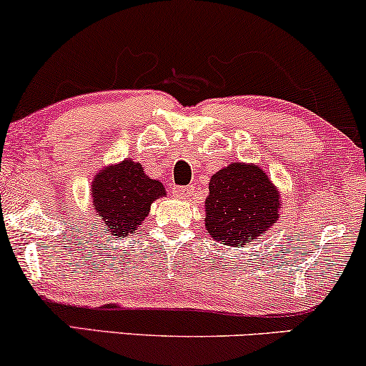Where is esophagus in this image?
Segmentation results:
<instances>
[{
	"instance_id": "1",
	"label": "esophagus",
	"mask_w": 366,
	"mask_h": 366,
	"mask_svg": "<svg viewBox=\"0 0 366 366\" xmlns=\"http://www.w3.org/2000/svg\"><path fill=\"white\" fill-rule=\"evenodd\" d=\"M171 193H173V197H176V198H188L193 195V188L192 187H174L173 190H171Z\"/></svg>"
}]
</instances>
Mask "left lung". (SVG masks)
<instances>
[{
	"label": "left lung",
	"mask_w": 366,
	"mask_h": 366,
	"mask_svg": "<svg viewBox=\"0 0 366 366\" xmlns=\"http://www.w3.org/2000/svg\"><path fill=\"white\" fill-rule=\"evenodd\" d=\"M282 193L254 162H231L210 178L205 229L215 242L246 247L280 219Z\"/></svg>",
	"instance_id": "1"
}]
</instances>
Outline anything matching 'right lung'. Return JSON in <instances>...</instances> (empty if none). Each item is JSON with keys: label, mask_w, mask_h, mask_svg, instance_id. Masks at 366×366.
Returning a JSON list of instances; mask_svg holds the SVG:
<instances>
[{"label": "right lung", "mask_w": 366, "mask_h": 366, "mask_svg": "<svg viewBox=\"0 0 366 366\" xmlns=\"http://www.w3.org/2000/svg\"><path fill=\"white\" fill-rule=\"evenodd\" d=\"M161 197H166L164 184L132 157L103 166L92 182V207L110 236L134 234Z\"/></svg>", "instance_id": "1"}]
</instances>
